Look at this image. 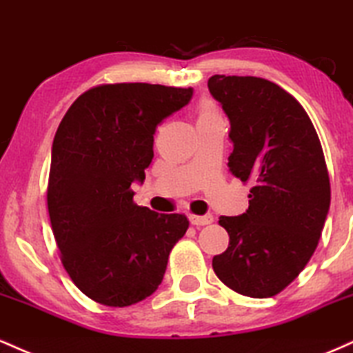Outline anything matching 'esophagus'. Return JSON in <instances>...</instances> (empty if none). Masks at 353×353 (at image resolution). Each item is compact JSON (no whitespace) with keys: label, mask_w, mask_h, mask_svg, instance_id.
<instances>
[{"label":"esophagus","mask_w":353,"mask_h":353,"mask_svg":"<svg viewBox=\"0 0 353 353\" xmlns=\"http://www.w3.org/2000/svg\"><path fill=\"white\" fill-rule=\"evenodd\" d=\"M190 223L194 226H205L213 223V214H203V216H196V214H190Z\"/></svg>","instance_id":"obj_1"}]
</instances>
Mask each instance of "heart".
<instances>
[{"label": "heart", "mask_w": 353, "mask_h": 353, "mask_svg": "<svg viewBox=\"0 0 353 353\" xmlns=\"http://www.w3.org/2000/svg\"><path fill=\"white\" fill-rule=\"evenodd\" d=\"M205 115H214V110L211 109V107H208V105H205L201 109V114H200V117H205Z\"/></svg>", "instance_id": "b5f03b06"}]
</instances>
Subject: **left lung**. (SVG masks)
<instances>
[{
  "mask_svg": "<svg viewBox=\"0 0 353 353\" xmlns=\"http://www.w3.org/2000/svg\"><path fill=\"white\" fill-rule=\"evenodd\" d=\"M208 89L230 120V172L252 183L246 213L219 218L230 246L213 269L243 296H276L305 268L324 230V152L301 103L274 82L216 74Z\"/></svg>",
  "mask_w": 353,
  "mask_h": 353,
  "instance_id": "left-lung-1",
  "label": "left lung"
}]
</instances>
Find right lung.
I'll list each match as a JSON object with an SVG mask.
<instances>
[{
  "mask_svg": "<svg viewBox=\"0 0 353 353\" xmlns=\"http://www.w3.org/2000/svg\"><path fill=\"white\" fill-rule=\"evenodd\" d=\"M193 89L107 84L79 95L57 127L48 210L74 284L87 297L127 307L159 288L185 214L134 203L153 159L157 125L192 101Z\"/></svg>",
  "mask_w": 353,
  "mask_h": 353,
  "instance_id": "add662e5",
  "label": "right lung"
}]
</instances>
